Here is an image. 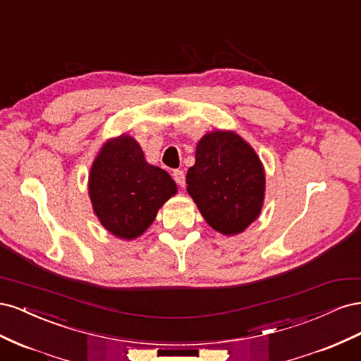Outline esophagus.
<instances>
[{"label":"esophagus","instance_id":"34e87169","mask_svg":"<svg viewBox=\"0 0 361 361\" xmlns=\"http://www.w3.org/2000/svg\"><path fill=\"white\" fill-rule=\"evenodd\" d=\"M173 178H174V180H176L178 185H180V187H185V173L182 170H174Z\"/></svg>","mask_w":361,"mask_h":361}]
</instances>
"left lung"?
Instances as JSON below:
<instances>
[{"label": "left lung", "instance_id": "left-lung-1", "mask_svg": "<svg viewBox=\"0 0 361 361\" xmlns=\"http://www.w3.org/2000/svg\"><path fill=\"white\" fill-rule=\"evenodd\" d=\"M187 183L207 224L223 235L243 232L260 214L264 167L256 152L231 130H215L199 141Z\"/></svg>", "mask_w": 361, "mask_h": 361}]
</instances>
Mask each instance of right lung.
Returning <instances> with one entry per match:
<instances>
[{
  "label": "right lung",
  "instance_id": "right-lung-1",
  "mask_svg": "<svg viewBox=\"0 0 361 361\" xmlns=\"http://www.w3.org/2000/svg\"><path fill=\"white\" fill-rule=\"evenodd\" d=\"M89 191L94 214L106 231L134 239L176 194V183L166 170L146 162L133 137L122 135L105 143L94 159Z\"/></svg>",
  "mask_w": 361,
  "mask_h": 361
}]
</instances>
